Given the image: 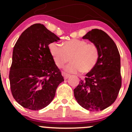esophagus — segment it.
<instances>
[{
    "label": "esophagus",
    "instance_id": "1",
    "mask_svg": "<svg viewBox=\"0 0 132 132\" xmlns=\"http://www.w3.org/2000/svg\"><path fill=\"white\" fill-rule=\"evenodd\" d=\"M62 75H63V77H64V79H68L69 76H70V75H68V74L66 73V72H64V71H63V72H62Z\"/></svg>",
    "mask_w": 132,
    "mask_h": 132
}]
</instances>
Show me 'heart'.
<instances>
[{"label":"heart","instance_id":"obj_1","mask_svg":"<svg viewBox=\"0 0 132 132\" xmlns=\"http://www.w3.org/2000/svg\"><path fill=\"white\" fill-rule=\"evenodd\" d=\"M53 60L59 68H63L70 60L65 69L69 72H88L94 69L99 58V48L95 43L84 40L72 39L63 43H51L48 46Z\"/></svg>","mask_w":132,"mask_h":132}]
</instances>
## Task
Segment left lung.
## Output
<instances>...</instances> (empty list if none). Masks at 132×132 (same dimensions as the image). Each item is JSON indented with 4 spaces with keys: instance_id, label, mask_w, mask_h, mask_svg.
I'll list each match as a JSON object with an SVG mask.
<instances>
[{
    "instance_id": "left-lung-1",
    "label": "left lung",
    "mask_w": 132,
    "mask_h": 132,
    "mask_svg": "<svg viewBox=\"0 0 132 132\" xmlns=\"http://www.w3.org/2000/svg\"><path fill=\"white\" fill-rule=\"evenodd\" d=\"M96 44L97 63L74 89L77 102L90 111H99L115 102L122 86L120 56L116 43L105 31L92 29L82 37Z\"/></svg>"
}]
</instances>
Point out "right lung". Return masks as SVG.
<instances>
[{
	"instance_id": "1",
	"label": "right lung",
	"mask_w": 132,
	"mask_h": 132,
	"mask_svg": "<svg viewBox=\"0 0 132 132\" xmlns=\"http://www.w3.org/2000/svg\"><path fill=\"white\" fill-rule=\"evenodd\" d=\"M59 37L41 23L28 27L13 47L9 72L10 90L20 105L30 110L45 108L53 99L64 78L48 45Z\"/></svg>"
}]
</instances>
